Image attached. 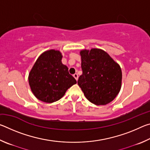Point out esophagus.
<instances>
[{
  "mask_svg": "<svg viewBox=\"0 0 150 150\" xmlns=\"http://www.w3.org/2000/svg\"><path fill=\"white\" fill-rule=\"evenodd\" d=\"M73 77H74V78L76 79V81L78 80V75L77 74V73H75V74L73 75Z\"/></svg>",
  "mask_w": 150,
  "mask_h": 150,
  "instance_id": "esophagus-1",
  "label": "esophagus"
}]
</instances>
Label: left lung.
<instances>
[{
  "label": "left lung",
  "instance_id": "left-lung-1",
  "mask_svg": "<svg viewBox=\"0 0 150 150\" xmlns=\"http://www.w3.org/2000/svg\"><path fill=\"white\" fill-rule=\"evenodd\" d=\"M83 74L77 81L85 97L96 105L112 101L121 88L122 70L103 50L93 48L80 52Z\"/></svg>",
  "mask_w": 150,
  "mask_h": 150
}]
</instances>
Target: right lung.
Instances as JSON below:
<instances>
[{"instance_id": "add662e5", "label": "right lung", "mask_w": 150, "mask_h": 150, "mask_svg": "<svg viewBox=\"0 0 150 150\" xmlns=\"http://www.w3.org/2000/svg\"><path fill=\"white\" fill-rule=\"evenodd\" d=\"M59 51L50 50L40 55L29 73L28 82L33 94L43 102L52 103L62 98L77 81L62 62Z\"/></svg>"}]
</instances>
